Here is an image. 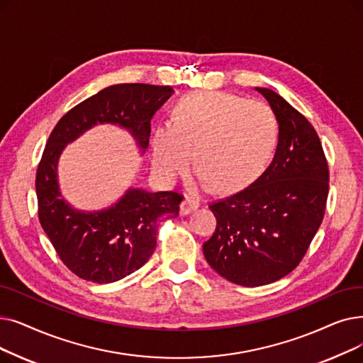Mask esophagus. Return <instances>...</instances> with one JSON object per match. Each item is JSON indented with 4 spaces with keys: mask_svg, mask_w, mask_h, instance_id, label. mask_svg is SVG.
<instances>
[{
    "mask_svg": "<svg viewBox=\"0 0 363 363\" xmlns=\"http://www.w3.org/2000/svg\"><path fill=\"white\" fill-rule=\"evenodd\" d=\"M197 208H199V201H196V200H193V199H185V200L181 203V206H179V215L185 216V215H188V213L194 212Z\"/></svg>",
    "mask_w": 363,
    "mask_h": 363,
    "instance_id": "esophagus-1",
    "label": "esophagus"
}]
</instances>
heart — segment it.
Returning <instances> with one entry per match:
<instances>
[{
  "instance_id": "heart-1",
  "label": "heart",
  "mask_w": 363,
  "mask_h": 363,
  "mask_svg": "<svg viewBox=\"0 0 363 363\" xmlns=\"http://www.w3.org/2000/svg\"><path fill=\"white\" fill-rule=\"evenodd\" d=\"M277 132L276 116L265 102L228 91H194L177 104L173 123L157 128L152 167L172 184L190 167L194 152V190L215 184L220 191H238L269 162Z\"/></svg>"
}]
</instances>
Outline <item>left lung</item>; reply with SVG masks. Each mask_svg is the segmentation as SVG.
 <instances>
[{"instance_id":"left-lung-1","label":"left lung","mask_w":363,"mask_h":363,"mask_svg":"<svg viewBox=\"0 0 363 363\" xmlns=\"http://www.w3.org/2000/svg\"><path fill=\"white\" fill-rule=\"evenodd\" d=\"M279 124L273 162L243 191L211 204L216 230L203 254L224 279L247 288L289 274L325 215L329 170L308 120L272 89L257 87Z\"/></svg>"}]
</instances>
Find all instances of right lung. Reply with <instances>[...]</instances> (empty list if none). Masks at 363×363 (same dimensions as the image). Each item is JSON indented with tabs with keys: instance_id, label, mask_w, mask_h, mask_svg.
I'll return each instance as SVG.
<instances>
[{
	"instance_id": "right-lung-1",
	"label": "right lung",
	"mask_w": 363,
	"mask_h": 363,
	"mask_svg": "<svg viewBox=\"0 0 363 363\" xmlns=\"http://www.w3.org/2000/svg\"><path fill=\"white\" fill-rule=\"evenodd\" d=\"M172 94L170 86H109L74 106L47 140L35 178L40 224L62 262L78 277L102 285L139 270L155 249L159 219L177 218L182 196L130 186L106 209H75L60 191L62 152L94 125L114 124L128 130L144 154L151 118Z\"/></svg>"
}]
</instances>
